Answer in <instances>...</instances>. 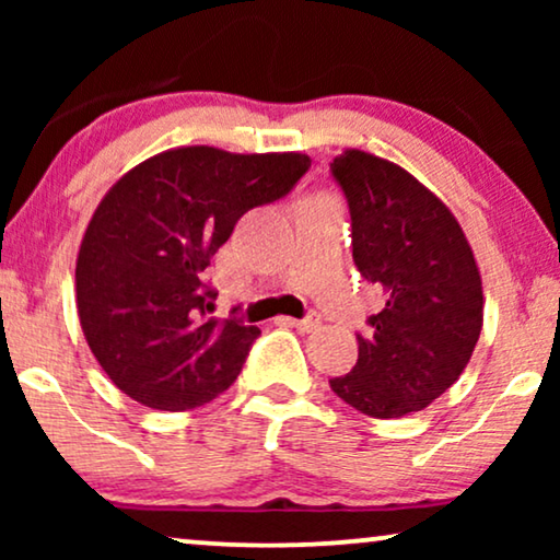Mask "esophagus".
<instances>
[{
    "instance_id": "1",
    "label": "esophagus",
    "mask_w": 560,
    "mask_h": 560,
    "mask_svg": "<svg viewBox=\"0 0 560 560\" xmlns=\"http://www.w3.org/2000/svg\"><path fill=\"white\" fill-rule=\"evenodd\" d=\"M288 320H290V326H295L298 331H303V334H313V331H318V328H320L318 313H311V316H305L301 320H295V318H288Z\"/></svg>"
}]
</instances>
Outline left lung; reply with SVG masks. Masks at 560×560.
<instances>
[{"mask_svg": "<svg viewBox=\"0 0 560 560\" xmlns=\"http://www.w3.org/2000/svg\"><path fill=\"white\" fill-rule=\"evenodd\" d=\"M331 173L349 201L354 265L385 293L372 334L357 336L354 370L331 389L370 418H402L469 364L485 320L477 259L448 206L405 167L343 150Z\"/></svg>", "mask_w": 560, "mask_h": 560, "instance_id": "1", "label": "left lung"}]
</instances>
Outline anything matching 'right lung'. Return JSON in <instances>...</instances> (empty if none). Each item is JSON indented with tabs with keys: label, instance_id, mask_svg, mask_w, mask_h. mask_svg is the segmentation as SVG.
Here are the masks:
<instances>
[{
	"label": "right lung",
	"instance_id": "right-lung-1",
	"mask_svg": "<svg viewBox=\"0 0 560 560\" xmlns=\"http://www.w3.org/2000/svg\"><path fill=\"white\" fill-rule=\"evenodd\" d=\"M303 152L165 150L121 175L75 259V305L91 354L144 408H201L240 377L257 326L213 318L206 267L255 206L288 194Z\"/></svg>",
	"mask_w": 560,
	"mask_h": 560
}]
</instances>
